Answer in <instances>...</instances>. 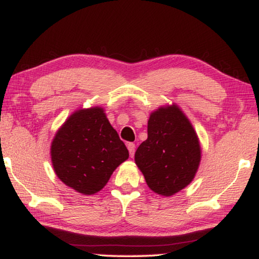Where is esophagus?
Returning <instances> with one entry per match:
<instances>
[{
    "instance_id": "obj_1",
    "label": "esophagus",
    "mask_w": 259,
    "mask_h": 259,
    "mask_svg": "<svg viewBox=\"0 0 259 259\" xmlns=\"http://www.w3.org/2000/svg\"><path fill=\"white\" fill-rule=\"evenodd\" d=\"M127 148H128V152H130V155L133 158L134 155V152H136V145L133 143H128L127 144Z\"/></svg>"
}]
</instances>
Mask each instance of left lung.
I'll return each mask as SVG.
<instances>
[{
	"instance_id": "left-lung-1",
	"label": "left lung",
	"mask_w": 259,
	"mask_h": 259,
	"mask_svg": "<svg viewBox=\"0 0 259 259\" xmlns=\"http://www.w3.org/2000/svg\"><path fill=\"white\" fill-rule=\"evenodd\" d=\"M201 160L196 130L177 104L154 109L147 121V139L134 161L154 193L171 197L194 179Z\"/></svg>"
}]
</instances>
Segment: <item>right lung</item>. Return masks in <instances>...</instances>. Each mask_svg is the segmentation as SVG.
Returning <instances> with one entry per match:
<instances>
[{
    "mask_svg": "<svg viewBox=\"0 0 259 259\" xmlns=\"http://www.w3.org/2000/svg\"><path fill=\"white\" fill-rule=\"evenodd\" d=\"M128 157L125 144L101 106L74 111L56 131L51 144L55 175L83 196L104 189L115 168Z\"/></svg>",
    "mask_w": 259,
    "mask_h": 259,
    "instance_id": "obj_1",
    "label": "right lung"
}]
</instances>
